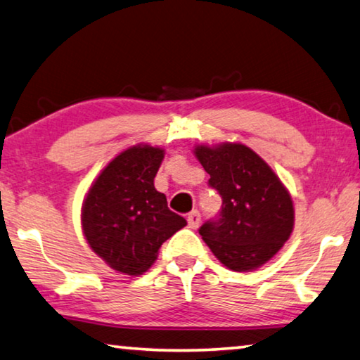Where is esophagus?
Segmentation results:
<instances>
[{"label":"esophagus","instance_id":"1","mask_svg":"<svg viewBox=\"0 0 360 360\" xmlns=\"http://www.w3.org/2000/svg\"><path fill=\"white\" fill-rule=\"evenodd\" d=\"M187 223H189V228L197 229L198 224H200V213H198L197 210L191 212L189 214H187Z\"/></svg>","mask_w":360,"mask_h":360}]
</instances>
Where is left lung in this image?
<instances>
[{
    "label": "left lung",
    "mask_w": 360,
    "mask_h": 360,
    "mask_svg": "<svg viewBox=\"0 0 360 360\" xmlns=\"http://www.w3.org/2000/svg\"><path fill=\"white\" fill-rule=\"evenodd\" d=\"M194 153L223 198L218 219L198 233L233 271H250L278 254L294 228L292 198L280 178L244 143L197 146Z\"/></svg>",
    "instance_id": "left-lung-1"
}]
</instances>
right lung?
I'll return each instance as SVG.
<instances>
[{
  "mask_svg": "<svg viewBox=\"0 0 360 360\" xmlns=\"http://www.w3.org/2000/svg\"><path fill=\"white\" fill-rule=\"evenodd\" d=\"M165 150L132 146L105 166L82 203V231L112 270L137 276L157 260L166 239L187 221L171 212L153 179Z\"/></svg>",
  "mask_w": 360,
  "mask_h": 360,
  "instance_id": "add662e5",
  "label": "right lung"
}]
</instances>
